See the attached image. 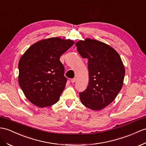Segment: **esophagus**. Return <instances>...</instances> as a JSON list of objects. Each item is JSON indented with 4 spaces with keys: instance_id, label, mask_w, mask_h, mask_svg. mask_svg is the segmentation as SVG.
Listing matches in <instances>:
<instances>
[{
    "instance_id": "34e87169",
    "label": "esophagus",
    "mask_w": 146,
    "mask_h": 146,
    "mask_svg": "<svg viewBox=\"0 0 146 146\" xmlns=\"http://www.w3.org/2000/svg\"><path fill=\"white\" fill-rule=\"evenodd\" d=\"M76 78H74V79H71V82H72V84H74V83H75L76 82Z\"/></svg>"
}]
</instances>
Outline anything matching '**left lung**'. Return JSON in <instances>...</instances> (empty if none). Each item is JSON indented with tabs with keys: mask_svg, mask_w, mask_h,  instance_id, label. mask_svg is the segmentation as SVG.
I'll list each match as a JSON object with an SVG mask.
<instances>
[{
	"mask_svg": "<svg viewBox=\"0 0 146 146\" xmlns=\"http://www.w3.org/2000/svg\"><path fill=\"white\" fill-rule=\"evenodd\" d=\"M81 56L88 59L89 83L79 94L81 103L94 111L115 100L123 85L125 69L114 48L102 41L85 38L76 43Z\"/></svg>",
	"mask_w": 146,
	"mask_h": 146,
	"instance_id": "obj_1",
	"label": "left lung"
}]
</instances>
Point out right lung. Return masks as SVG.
I'll list each match as a JSON object with an SVG mask.
<instances>
[{"label":"right lung","mask_w":146,"mask_h":146,"mask_svg":"<svg viewBox=\"0 0 146 146\" xmlns=\"http://www.w3.org/2000/svg\"><path fill=\"white\" fill-rule=\"evenodd\" d=\"M74 44L69 39L46 38L32 44L21 57L18 80L31 104L44 108L59 101L67 80L59 58Z\"/></svg>","instance_id":"obj_1"}]
</instances>
